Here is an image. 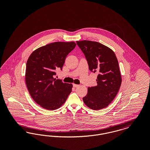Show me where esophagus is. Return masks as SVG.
Here are the masks:
<instances>
[{"instance_id": "1", "label": "esophagus", "mask_w": 150, "mask_h": 150, "mask_svg": "<svg viewBox=\"0 0 150 150\" xmlns=\"http://www.w3.org/2000/svg\"><path fill=\"white\" fill-rule=\"evenodd\" d=\"M79 85H78V84H73V86L74 87H75V88H76V87H78L79 86Z\"/></svg>"}]
</instances>
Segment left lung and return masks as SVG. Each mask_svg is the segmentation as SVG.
I'll list each match as a JSON object with an SVG mask.
<instances>
[{
	"label": "left lung",
	"mask_w": 150,
	"mask_h": 150,
	"mask_svg": "<svg viewBox=\"0 0 150 150\" xmlns=\"http://www.w3.org/2000/svg\"><path fill=\"white\" fill-rule=\"evenodd\" d=\"M76 43L86 56L90 71L98 74L97 85L88 87L83 101L94 110L104 108L114 100L121 86L117 59L113 50L98 42L82 40Z\"/></svg>",
	"instance_id": "obj_1"
}]
</instances>
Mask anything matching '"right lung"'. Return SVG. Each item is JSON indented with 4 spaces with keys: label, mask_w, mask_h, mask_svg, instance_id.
<instances>
[{
    "label": "right lung",
    "mask_w": 150,
    "mask_h": 150,
    "mask_svg": "<svg viewBox=\"0 0 150 150\" xmlns=\"http://www.w3.org/2000/svg\"><path fill=\"white\" fill-rule=\"evenodd\" d=\"M76 43L54 42L34 50L26 63L25 81L32 98L48 110L59 108L71 92L72 84L54 78L58 69L62 70L66 57Z\"/></svg>",
    "instance_id": "1"
}]
</instances>
